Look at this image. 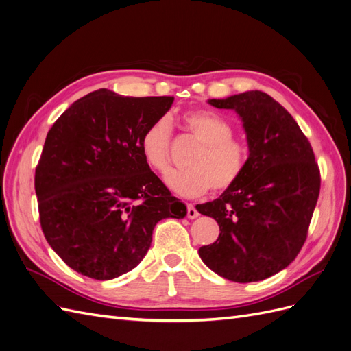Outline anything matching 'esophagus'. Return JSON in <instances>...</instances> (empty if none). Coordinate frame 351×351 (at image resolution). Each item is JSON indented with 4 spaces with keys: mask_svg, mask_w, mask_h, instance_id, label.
<instances>
[{
    "mask_svg": "<svg viewBox=\"0 0 351 351\" xmlns=\"http://www.w3.org/2000/svg\"><path fill=\"white\" fill-rule=\"evenodd\" d=\"M186 216L188 219H197L199 216V213L192 204H186Z\"/></svg>",
    "mask_w": 351,
    "mask_h": 351,
    "instance_id": "34e87169",
    "label": "esophagus"
}]
</instances>
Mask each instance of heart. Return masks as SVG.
<instances>
[{"mask_svg":"<svg viewBox=\"0 0 351 351\" xmlns=\"http://www.w3.org/2000/svg\"><path fill=\"white\" fill-rule=\"evenodd\" d=\"M182 128L199 145L192 152L188 169L169 173L166 184L176 194L201 197L210 189L223 192L237 184L250 160V147L233 137L234 128L223 117L210 110H189L180 117ZM172 123L159 117L145 127L140 150L154 172L165 175L171 169Z\"/></svg>","mask_w":351,"mask_h":351,"instance_id":"b5f03b06","label":"heart"}]
</instances>
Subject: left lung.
<instances>
[{"mask_svg": "<svg viewBox=\"0 0 351 351\" xmlns=\"http://www.w3.org/2000/svg\"><path fill=\"white\" fill-rule=\"evenodd\" d=\"M243 121L250 160L237 184L197 210L219 223L217 241L199 247L214 273L236 282L268 278L298 256L319 197L312 145L278 101L259 90L211 99Z\"/></svg>", "mask_w": 351, "mask_h": 351, "instance_id": "1", "label": "left lung"}]
</instances>
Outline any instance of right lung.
Wrapping results in <instances>:
<instances>
[{"mask_svg": "<svg viewBox=\"0 0 351 351\" xmlns=\"http://www.w3.org/2000/svg\"><path fill=\"white\" fill-rule=\"evenodd\" d=\"M172 96L123 97L108 88L78 99L55 121L35 172L42 232L77 273L112 280L137 267L154 226L186 207L150 171L145 127Z\"/></svg>", "mask_w": 351, "mask_h": 351, "instance_id": "add662e5", "label": "right lung"}]
</instances>
